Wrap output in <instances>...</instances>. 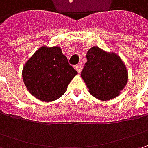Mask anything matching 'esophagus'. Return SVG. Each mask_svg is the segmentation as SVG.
<instances>
[{
  "instance_id": "obj_1",
  "label": "esophagus",
  "mask_w": 148,
  "mask_h": 148,
  "mask_svg": "<svg viewBox=\"0 0 148 148\" xmlns=\"http://www.w3.org/2000/svg\"><path fill=\"white\" fill-rule=\"evenodd\" d=\"M75 69L77 70V71L78 73H81V71L82 70V66H81V64H79V65H77L75 66Z\"/></svg>"
}]
</instances>
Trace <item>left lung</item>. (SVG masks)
<instances>
[{"label": "left lung", "instance_id": "obj_1", "mask_svg": "<svg viewBox=\"0 0 148 148\" xmlns=\"http://www.w3.org/2000/svg\"><path fill=\"white\" fill-rule=\"evenodd\" d=\"M81 73L89 92L96 99L109 100L119 95L128 82L126 66L118 54L97 46L89 49Z\"/></svg>", "mask_w": 148, "mask_h": 148}]
</instances>
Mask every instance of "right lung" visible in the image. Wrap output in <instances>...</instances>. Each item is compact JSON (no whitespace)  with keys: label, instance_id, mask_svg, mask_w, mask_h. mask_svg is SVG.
<instances>
[{"label":"right lung","instance_id":"add662e5","mask_svg":"<svg viewBox=\"0 0 148 148\" xmlns=\"http://www.w3.org/2000/svg\"><path fill=\"white\" fill-rule=\"evenodd\" d=\"M77 74L58 46L39 48L26 62L22 71L29 92L45 102L60 98Z\"/></svg>","mask_w":148,"mask_h":148}]
</instances>
